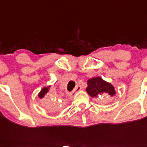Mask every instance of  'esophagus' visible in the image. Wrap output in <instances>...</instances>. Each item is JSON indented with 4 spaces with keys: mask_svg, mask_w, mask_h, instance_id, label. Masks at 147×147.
I'll return each mask as SVG.
<instances>
[{
    "mask_svg": "<svg viewBox=\"0 0 147 147\" xmlns=\"http://www.w3.org/2000/svg\"><path fill=\"white\" fill-rule=\"evenodd\" d=\"M81 89H82V87H81V86H80V85H78L77 87H76V88H75V90H74V92H78V91L81 90Z\"/></svg>",
    "mask_w": 147,
    "mask_h": 147,
    "instance_id": "obj_1",
    "label": "esophagus"
}]
</instances>
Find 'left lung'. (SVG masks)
I'll return each instance as SVG.
<instances>
[{
    "label": "left lung",
    "instance_id": "obj_1",
    "mask_svg": "<svg viewBox=\"0 0 147 147\" xmlns=\"http://www.w3.org/2000/svg\"><path fill=\"white\" fill-rule=\"evenodd\" d=\"M87 84L86 91L92 98H99L106 94L113 97L117 94L114 86L103 80L101 77H94L88 79Z\"/></svg>",
    "mask_w": 147,
    "mask_h": 147
}]
</instances>
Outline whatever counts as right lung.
<instances>
[{"instance_id":"add662e5","label":"right lung","mask_w":147,"mask_h":147,"mask_svg":"<svg viewBox=\"0 0 147 147\" xmlns=\"http://www.w3.org/2000/svg\"><path fill=\"white\" fill-rule=\"evenodd\" d=\"M51 85H48V86H46V87H43L42 88V90L40 91H39V94H38V97H39L40 99H42L44 97L46 96V94L48 93V92H49V90H51ZM54 105V104H53ZM60 102H55V105H54L52 107L53 109H58V108H60Z\"/></svg>"}]
</instances>
